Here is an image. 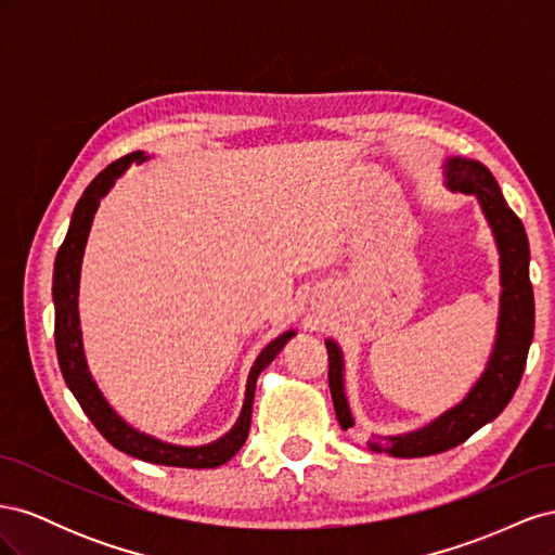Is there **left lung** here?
Segmentation results:
<instances>
[{
  "label": "left lung",
  "mask_w": 555,
  "mask_h": 555,
  "mask_svg": "<svg viewBox=\"0 0 555 555\" xmlns=\"http://www.w3.org/2000/svg\"><path fill=\"white\" fill-rule=\"evenodd\" d=\"M447 184L463 194H475L489 220L498 249L502 271V296H500V324L498 340L489 367L477 382L473 391L459 408L442 414L428 428L398 435V438H373L367 449L375 453H391L398 459H418L442 453L465 442L483 424L507 408L516 393L520 375L526 371L528 349L534 333V296L530 284V247L524 222L507 206L495 178L479 162L453 157L447 164ZM328 349V386L335 416L347 430L354 426L343 391V354L335 343H326Z\"/></svg>",
  "instance_id": "left-lung-1"
}]
</instances>
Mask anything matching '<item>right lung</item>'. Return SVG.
<instances>
[{
	"instance_id": "add662e5",
	"label": "right lung",
	"mask_w": 555,
	"mask_h": 555,
	"mask_svg": "<svg viewBox=\"0 0 555 555\" xmlns=\"http://www.w3.org/2000/svg\"><path fill=\"white\" fill-rule=\"evenodd\" d=\"M137 159L143 162L145 159L143 153H131L122 159L108 164L106 169L88 184V190L82 192L80 201L74 208L69 231H66V238L57 251L55 275H53L57 361L62 367L64 382L74 391L82 412L90 416V422L96 426V430L102 433L115 449L129 453V456H133V459L157 463V465L196 467V469L217 467V465L227 463L233 453H236L245 444L249 424H251V400H255L257 377L263 367L278 357V351L284 347V343H287L294 333L292 331L282 333L280 338H275L261 351L259 359L255 361V365H251V371H249L247 393H245L238 424L233 426V430L227 433L222 440H217L208 447H173V444L159 442L155 438H147V435L127 426L122 418L108 408V402L104 400L102 393H99L96 384L92 382V377L88 373L86 357H82L80 328H78V278H80L82 249H86L88 233H90L92 217L96 212L99 201H102V196L111 190L115 178H120V173L127 169V166Z\"/></svg>"
}]
</instances>
